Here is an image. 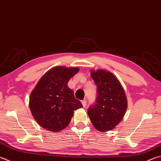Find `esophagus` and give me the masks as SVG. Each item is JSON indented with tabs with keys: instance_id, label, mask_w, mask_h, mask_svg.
Segmentation results:
<instances>
[{
	"instance_id": "obj_1",
	"label": "esophagus",
	"mask_w": 161,
	"mask_h": 161,
	"mask_svg": "<svg viewBox=\"0 0 161 161\" xmlns=\"http://www.w3.org/2000/svg\"><path fill=\"white\" fill-rule=\"evenodd\" d=\"M81 103H82L84 107H86V99H84V100L81 101Z\"/></svg>"
}]
</instances>
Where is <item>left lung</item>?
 I'll return each mask as SVG.
<instances>
[{
	"label": "left lung",
	"instance_id": "1",
	"mask_svg": "<svg viewBox=\"0 0 161 161\" xmlns=\"http://www.w3.org/2000/svg\"><path fill=\"white\" fill-rule=\"evenodd\" d=\"M91 75L97 86V97L87 113L96 130H111L119 123L127 110L124 89L115 76L110 72L100 69L92 72Z\"/></svg>",
	"mask_w": 161,
	"mask_h": 161
}]
</instances>
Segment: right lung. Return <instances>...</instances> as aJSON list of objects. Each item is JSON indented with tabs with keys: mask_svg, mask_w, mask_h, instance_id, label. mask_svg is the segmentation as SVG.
<instances>
[{
	"mask_svg": "<svg viewBox=\"0 0 161 161\" xmlns=\"http://www.w3.org/2000/svg\"><path fill=\"white\" fill-rule=\"evenodd\" d=\"M77 68L55 67L40 79L30 95V108L37 123L46 130L59 131L68 126L74 110L83 106L75 98L68 83Z\"/></svg>",
	"mask_w": 161,
	"mask_h": 161,
	"instance_id": "right-lung-1",
	"label": "right lung"
}]
</instances>
